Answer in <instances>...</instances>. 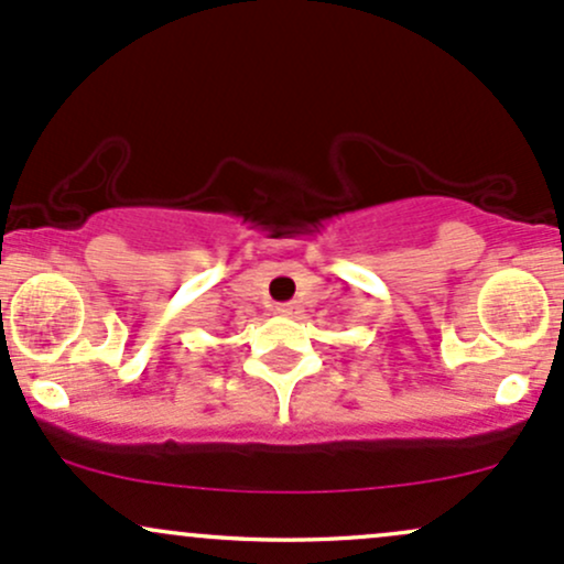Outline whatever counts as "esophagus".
<instances>
[{
	"label": "esophagus",
	"mask_w": 564,
	"mask_h": 564,
	"mask_svg": "<svg viewBox=\"0 0 564 564\" xmlns=\"http://www.w3.org/2000/svg\"><path fill=\"white\" fill-rule=\"evenodd\" d=\"M274 312H276V314H284V317H288V314L295 312V304H276Z\"/></svg>",
	"instance_id": "1"
}]
</instances>
